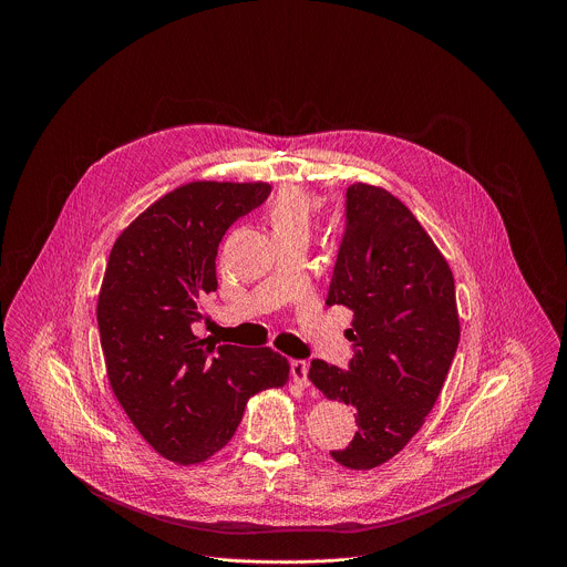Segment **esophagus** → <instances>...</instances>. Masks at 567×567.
Segmentation results:
<instances>
[{
  "instance_id": "esophagus-1",
  "label": "esophagus",
  "mask_w": 567,
  "mask_h": 567,
  "mask_svg": "<svg viewBox=\"0 0 567 567\" xmlns=\"http://www.w3.org/2000/svg\"><path fill=\"white\" fill-rule=\"evenodd\" d=\"M289 370H291V379L300 385V388H309V363L307 361H300V359H293L289 363Z\"/></svg>"
}]
</instances>
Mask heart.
<instances>
[{"instance_id":"1","label":"heart","mask_w":567,"mask_h":567,"mask_svg":"<svg viewBox=\"0 0 567 567\" xmlns=\"http://www.w3.org/2000/svg\"><path fill=\"white\" fill-rule=\"evenodd\" d=\"M311 213H313V197L298 186L280 188L267 208V217L274 233L298 228V226L307 228Z\"/></svg>"}]
</instances>
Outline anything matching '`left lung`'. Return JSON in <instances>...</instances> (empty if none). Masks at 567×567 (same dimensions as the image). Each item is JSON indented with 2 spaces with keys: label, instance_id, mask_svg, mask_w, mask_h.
Here are the masks:
<instances>
[{
  "label": "left lung",
  "instance_id": "obj_1",
  "mask_svg": "<svg viewBox=\"0 0 567 567\" xmlns=\"http://www.w3.org/2000/svg\"><path fill=\"white\" fill-rule=\"evenodd\" d=\"M328 305L354 311L348 370L311 361V383L357 409L346 449L357 471L396 455L422 429L460 343L453 274L415 215L388 190L352 184Z\"/></svg>",
  "mask_w": 567,
  "mask_h": 567
}]
</instances>
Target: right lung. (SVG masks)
Segmentation results:
<instances>
[{"mask_svg": "<svg viewBox=\"0 0 567 567\" xmlns=\"http://www.w3.org/2000/svg\"><path fill=\"white\" fill-rule=\"evenodd\" d=\"M269 195V184H186L141 213L110 254L96 309L107 377L143 440L177 464L215 455L249 396L287 383L289 363L271 348H215L193 334L199 300L217 291L224 233Z\"/></svg>", "mask_w": 567, "mask_h": 567, "instance_id": "right-lung-1", "label": "right lung"}]
</instances>
